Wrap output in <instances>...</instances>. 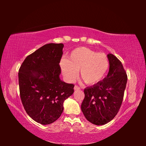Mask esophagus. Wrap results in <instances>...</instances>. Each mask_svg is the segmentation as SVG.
I'll list each match as a JSON object with an SVG mask.
<instances>
[{
	"mask_svg": "<svg viewBox=\"0 0 146 146\" xmlns=\"http://www.w3.org/2000/svg\"><path fill=\"white\" fill-rule=\"evenodd\" d=\"M74 90H80V88L78 86H75L74 88Z\"/></svg>",
	"mask_w": 146,
	"mask_h": 146,
	"instance_id": "esophagus-1",
	"label": "esophagus"
}]
</instances>
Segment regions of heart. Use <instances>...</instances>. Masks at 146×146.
Masks as SVG:
<instances>
[{
	"mask_svg": "<svg viewBox=\"0 0 146 146\" xmlns=\"http://www.w3.org/2000/svg\"><path fill=\"white\" fill-rule=\"evenodd\" d=\"M62 72L66 79L72 82L78 75L88 85L100 82L109 68V60L104 53H98L86 47L77 48L71 52L69 59L60 61Z\"/></svg>",
	"mask_w": 146,
	"mask_h": 146,
	"instance_id": "heart-1",
	"label": "heart"
}]
</instances>
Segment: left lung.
Listing matches in <instances>:
<instances>
[{"instance_id":"8db88e82","label":"left lung","mask_w":146,"mask_h":146,"mask_svg":"<svg viewBox=\"0 0 146 146\" xmlns=\"http://www.w3.org/2000/svg\"><path fill=\"white\" fill-rule=\"evenodd\" d=\"M109 72L102 81L84 89L81 110L86 118L93 124L108 123L118 112L122 103L127 83V74L120 61L113 55H107Z\"/></svg>"}]
</instances>
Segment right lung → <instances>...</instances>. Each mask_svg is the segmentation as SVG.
I'll return each mask as SVG.
<instances>
[{"label": "right lung", "mask_w": 146, "mask_h": 146, "mask_svg": "<svg viewBox=\"0 0 146 146\" xmlns=\"http://www.w3.org/2000/svg\"><path fill=\"white\" fill-rule=\"evenodd\" d=\"M63 44L44 45L26 58L19 72L20 95L28 115L43 125L53 123L62 113L65 100L74 85L61 80L59 63Z\"/></svg>", "instance_id": "add662e5"}]
</instances>
